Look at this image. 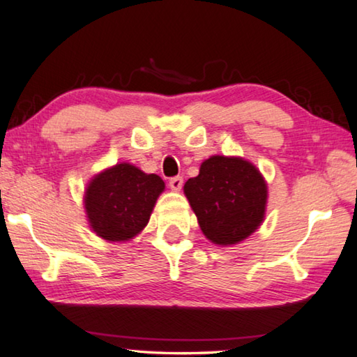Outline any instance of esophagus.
<instances>
[{"label": "esophagus", "instance_id": "obj_1", "mask_svg": "<svg viewBox=\"0 0 357 357\" xmlns=\"http://www.w3.org/2000/svg\"><path fill=\"white\" fill-rule=\"evenodd\" d=\"M183 184H184V179L181 176H174V178L170 179V183H168L170 189L174 190V192H179L181 189H183Z\"/></svg>", "mask_w": 357, "mask_h": 357}]
</instances>
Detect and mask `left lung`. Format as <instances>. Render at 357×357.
<instances>
[{"label":"left lung","instance_id":"1","mask_svg":"<svg viewBox=\"0 0 357 357\" xmlns=\"http://www.w3.org/2000/svg\"><path fill=\"white\" fill-rule=\"evenodd\" d=\"M184 193L203 234L214 244H238L264 219V179L250 162L239 157H209L200 174L184 184Z\"/></svg>","mask_w":357,"mask_h":357}]
</instances>
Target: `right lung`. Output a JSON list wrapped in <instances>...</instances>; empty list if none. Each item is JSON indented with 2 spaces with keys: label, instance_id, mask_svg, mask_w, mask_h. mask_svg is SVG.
<instances>
[{
  "label": "right lung",
  "instance_id": "add662e5",
  "mask_svg": "<svg viewBox=\"0 0 357 357\" xmlns=\"http://www.w3.org/2000/svg\"><path fill=\"white\" fill-rule=\"evenodd\" d=\"M165 189L157 174L118 164L98 174L86 189L84 208L91 228L107 241H129L148 225L157 197Z\"/></svg>",
  "mask_w": 357,
  "mask_h": 357
}]
</instances>
